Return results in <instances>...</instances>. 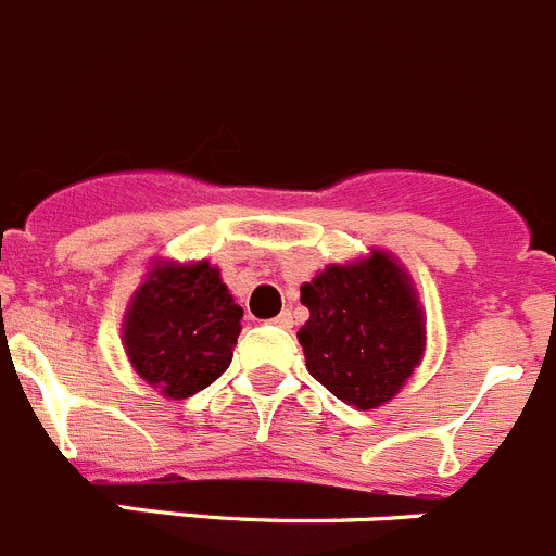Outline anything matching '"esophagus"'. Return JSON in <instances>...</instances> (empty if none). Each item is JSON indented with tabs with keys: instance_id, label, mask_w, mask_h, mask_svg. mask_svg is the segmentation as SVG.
Here are the masks:
<instances>
[{
	"instance_id": "1",
	"label": "esophagus",
	"mask_w": 556,
	"mask_h": 556,
	"mask_svg": "<svg viewBox=\"0 0 556 556\" xmlns=\"http://www.w3.org/2000/svg\"><path fill=\"white\" fill-rule=\"evenodd\" d=\"M271 324H274V327H279V329H290V327H293V315H290L288 309H282L277 318H271Z\"/></svg>"
}]
</instances>
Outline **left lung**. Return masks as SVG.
Returning <instances> with one entry per match:
<instances>
[{"mask_svg":"<svg viewBox=\"0 0 556 556\" xmlns=\"http://www.w3.org/2000/svg\"><path fill=\"white\" fill-rule=\"evenodd\" d=\"M309 321L299 329L307 371L340 402L374 409L396 396L424 354V313L384 252L329 266L302 285Z\"/></svg>","mask_w":556,"mask_h":556,"instance_id":"obj_1","label":"left lung"}]
</instances>
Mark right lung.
<instances>
[{
	"mask_svg": "<svg viewBox=\"0 0 556 556\" xmlns=\"http://www.w3.org/2000/svg\"><path fill=\"white\" fill-rule=\"evenodd\" d=\"M243 307L218 268L160 266L138 288L124 321L129 363L172 399H188L216 382L232 363Z\"/></svg>",
	"mask_w": 556,
	"mask_h": 556,
	"instance_id": "right-lung-1",
	"label": "right lung"
}]
</instances>
